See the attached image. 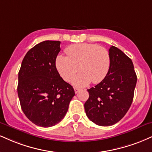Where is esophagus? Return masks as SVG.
Wrapping results in <instances>:
<instances>
[{"label":"esophagus","instance_id":"34e87169","mask_svg":"<svg viewBox=\"0 0 152 152\" xmlns=\"http://www.w3.org/2000/svg\"><path fill=\"white\" fill-rule=\"evenodd\" d=\"M79 91H80V89L78 88H74V91H75V93H76V94H77V93Z\"/></svg>","mask_w":152,"mask_h":152}]
</instances>
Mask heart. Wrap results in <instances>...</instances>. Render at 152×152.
<instances>
[{"instance_id": "obj_1", "label": "heart", "mask_w": 152, "mask_h": 152, "mask_svg": "<svg viewBox=\"0 0 152 152\" xmlns=\"http://www.w3.org/2000/svg\"><path fill=\"white\" fill-rule=\"evenodd\" d=\"M67 56L59 55L56 58V67L61 78L75 86L83 87L91 83H98L106 77L110 66L108 51L94 44H76L67 47Z\"/></svg>"}]
</instances>
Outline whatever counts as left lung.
<instances>
[{
    "label": "left lung",
    "instance_id": "left-lung-1",
    "mask_svg": "<svg viewBox=\"0 0 152 152\" xmlns=\"http://www.w3.org/2000/svg\"><path fill=\"white\" fill-rule=\"evenodd\" d=\"M110 66L106 77L88 90L84 104L89 120L100 126H110L125 115L134 98L137 75L134 65L123 52L112 46L109 49Z\"/></svg>",
    "mask_w": 152,
    "mask_h": 152
}]
</instances>
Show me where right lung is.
I'll return each instance as SVG.
<instances>
[{"instance_id":"right-lung-1","label":"right lung","mask_w":152,"mask_h":152,"mask_svg":"<svg viewBox=\"0 0 152 152\" xmlns=\"http://www.w3.org/2000/svg\"><path fill=\"white\" fill-rule=\"evenodd\" d=\"M59 41L42 42L25 54L18 73V94L22 110L40 127L56 125L64 118L75 92L56 68Z\"/></svg>"}]
</instances>
